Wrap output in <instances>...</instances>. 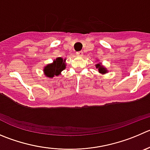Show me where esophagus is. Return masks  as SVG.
I'll use <instances>...</instances> for the list:
<instances>
[{
    "instance_id": "1",
    "label": "esophagus",
    "mask_w": 150,
    "mask_h": 150,
    "mask_svg": "<svg viewBox=\"0 0 150 150\" xmlns=\"http://www.w3.org/2000/svg\"><path fill=\"white\" fill-rule=\"evenodd\" d=\"M76 55H77V56H79V57L83 56V52H82V51H78V52H76Z\"/></svg>"
}]
</instances>
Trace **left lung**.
<instances>
[{
    "label": "left lung",
    "instance_id": "left-lung-1",
    "mask_svg": "<svg viewBox=\"0 0 150 150\" xmlns=\"http://www.w3.org/2000/svg\"><path fill=\"white\" fill-rule=\"evenodd\" d=\"M98 61H99V60H98ZM95 66H96V68H97V69H98V71H99V73L102 74V75H104V74H107V73L108 72V70L107 69V68H105V67L103 65H102V62H98V63L96 64Z\"/></svg>",
    "mask_w": 150,
    "mask_h": 150
}]
</instances>
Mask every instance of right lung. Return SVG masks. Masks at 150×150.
Here are the masks:
<instances>
[{
	"label": "right lung",
	"mask_w": 150,
	"mask_h": 150,
	"mask_svg": "<svg viewBox=\"0 0 150 150\" xmlns=\"http://www.w3.org/2000/svg\"><path fill=\"white\" fill-rule=\"evenodd\" d=\"M66 59L62 57H57L54 59L52 63H49L43 68L44 75L47 78L51 79L54 76H58L61 72L66 68Z\"/></svg>",
	"instance_id": "obj_1"
}]
</instances>
